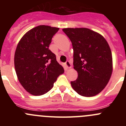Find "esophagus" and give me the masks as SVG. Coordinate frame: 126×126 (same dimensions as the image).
<instances>
[{
	"label": "esophagus",
	"instance_id": "esophagus-1",
	"mask_svg": "<svg viewBox=\"0 0 126 126\" xmlns=\"http://www.w3.org/2000/svg\"><path fill=\"white\" fill-rule=\"evenodd\" d=\"M65 64H66V66L67 68H69V69H70V68H72V64H71V62H69V61H67V62L65 63Z\"/></svg>",
	"mask_w": 126,
	"mask_h": 126
}]
</instances>
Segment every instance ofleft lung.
I'll use <instances>...</instances> for the list:
<instances>
[{"label":"left lung","instance_id":"left-lung-1","mask_svg":"<svg viewBox=\"0 0 126 126\" xmlns=\"http://www.w3.org/2000/svg\"><path fill=\"white\" fill-rule=\"evenodd\" d=\"M63 31L72 43L74 69L78 73L71 82L82 96L97 95L107 85L113 70L112 54L106 39L87 28H66Z\"/></svg>","mask_w":126,"mask_h":126}]
</instances>
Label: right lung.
I'll return each instance as SVG.
<instances>
[{"instance_id": "right-lung-1", "label": "right lung", "mask_w": 126, "mask_h": 126, "mask_svg": "<svg viewBox=\"0 0 126 126\" xmlns=\"http://www.w3.org/2000/svg\"><path fill=\"white\" fill-rule=\"evenodd\" d=\"M59 28L39 25L28 31L18 43L15 54L17 79L27 92L41 96L52 88L57 77L64 73L49 47Z\"/></svg>"}]
</instances>
